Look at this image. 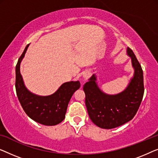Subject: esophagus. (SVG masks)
Listing matches in <instances>:
<instances>
[{
	"label": "esophagus",
	"instance_id": "1",
	"mask_svg": "<svg viewBox=\"0 0 158 158\" xmlns=\"http://www.w3.org/2000/svg\"><path fill=\"white\" fill-rule=\"evenodd\" d=\"M90 76V73L89 72H84V74H83V77L85 79H87Z\"/></svg>",
	"mask_w": 158,
	"mask_h": 158
}]
</instances>
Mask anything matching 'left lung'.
Instances as JSON below:
<instances>
[{
    "instance_id": "obj_1",
    "label": "left lung",
    "mask_w": 158,
    "mask_h": 158,
    "mask_svg": "<svg viewBox=\"0 0 158 158\" xmlns=\"http://www.w3.org/2000/svg\"><path fill=\"white\" fill-rule=\"evenodd\" d=\"M135 69L134 76L123 92L110 95L102 92L95 74L83 86L85 104L92 123L103 129H112L130 121L138 110L144 94L143 72L132 50L127 49Z\"/></svg>"
}]
</instances>
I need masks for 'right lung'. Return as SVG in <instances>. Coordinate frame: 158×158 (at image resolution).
<instances>
[{
  "label": "right lung",
  "instance_id": "obj_1",
  "mask_svg": "<svg viewBox=\"0 0 158 158\" xmlns=\"http://www.w3.org/2000/svg\"><path fill=\"white\" fill-rule=\"evenodd\" d=\"M26 46L15 66V90L21 106L33 120L44 125L53 126L59 124L65 118L68 104L73 94L80 87V82L64 83L56 92L49 96H38L30 92L24 85L20 72V64L27 48Z\"/></svg>",
  "mask_w": 158,
  "mask_h": 158
}]
</instances>
